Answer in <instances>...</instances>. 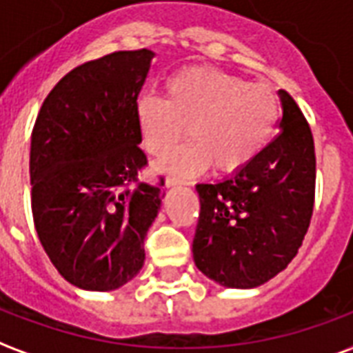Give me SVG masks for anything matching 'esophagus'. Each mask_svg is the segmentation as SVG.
Returning a JSON list of instances; mask_svg holds the SVG:
<instances>
[{
  "mask_svg": "<svg viewBox=\"0 0 353 353\" xmlns=\"http://www.w3.org/2000/svg\"><path fill=\"white\" fill-rule=\"evenodd\" d=\"M179 184H182V180L176 179V176H167V179H165V186H167V188L179 186Z\"/></svg>",
  "mask_w": 353,
  "mask_h": 353,
  "instance_id": "34e87169",
  "label": "esophagus"
}]
</instances>
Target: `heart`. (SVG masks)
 <instances>
[{
	"instance_id": "obj_1",
	"label": "heart",
	"mask_w": 353,
	"mask_h": 353,
	"mask_svg": "<svg viewBox=\"0 0 353 353\" xmlns=\"http://www.w3.org/2000/svg\"><path fill=\"white\" fill-rule=\"evenodd\" d=\"M279 120L276 95L263 82H244L236 74L210 68L179 71L165 82V99L143 95L137 122L143 145L161 158L184 135L161 167L190 176L210 163L220 173H235L263 150Z\"/></svg>"
}]
</instances>
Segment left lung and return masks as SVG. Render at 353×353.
I'll return each instance as SVG.
<instances>
[{"instance_id": "8db88e82", "label": "left lung", "mask_w": 353, "mask_h": 353, "mask_svg": "<svg viewBox=\"0 0 353 353\" xmlns=\"http://www.w3.org/2000/svg\"><path fill=\"white\" fill-rule=\"evenodd\" d=\"M280 131L233 176L197 184L194 261L228 288H256L284 271L307 235L316 194V154L307 118L280 90Z\"/></svg>"}]
</instances>
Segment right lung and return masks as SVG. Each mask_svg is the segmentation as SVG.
Returning <instances> with one entry per match:
<instances>
[{"label":"right lung","mask_w":353,"mask_h":353,"mask_svg":"<svg viewBox=\"0 0 353 353\" xmlns=\"http://www.w3.org/2000/svg\"><path fill=\"white\" fill-rule=\"evenodd\" d=\"M152 58L148 48L120 50L74 68L33 125V223L54 267L82 290H117L145 263L146 231L165 194L163 179L139 180L148 159L137 97Z\"/></svg>","instance_id":"add662e5"}]
</instances>
